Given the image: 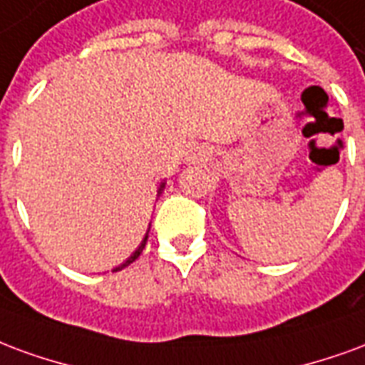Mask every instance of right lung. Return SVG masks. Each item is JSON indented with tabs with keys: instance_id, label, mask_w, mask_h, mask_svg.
Instances as JSON below:
<instances>
[{
	"instance_id": "1",
	"label": "right lung",
	"mask_w": 365,
	"mask_h": 365,
	"mask_svg": "<svg viewBox=\"0 0 365 365\" xmlns=\"http://www.w3.org/2000/svg\"><path fill=\"white\" fill-rule=\"evenodd\" d=\"M163 188H165V182H161V186H159V190H157V196L163 192ZM148 235H150V230H148V233H145V237H143V241H142V243H140V247H138V249H135V251L132 252V255H130V257H128V259L124 260V262H122L120 267L113 268V272H118V270H122V268H126L128 264H132V262H134V260L138 259L140 255H142L143 247H145V243H148Z\"/></svg>"
}]
</instances>
